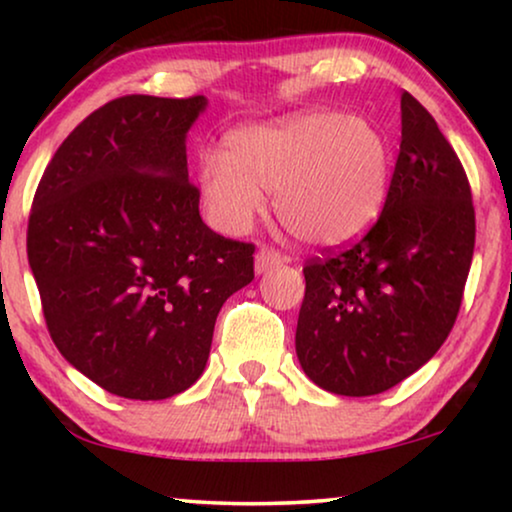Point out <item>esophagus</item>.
Here are the masks:
<instances>
[{
	"label": "esophagus",
	"instance_id": "1",
	"mask_svg": "<svg viewBox=\"0 0 512 512\" xmlns=\"http://www.w3.org/2000/svg\"><path fill=\"white\" fill-rule=\"evenodd\" d=\"M286 258L275 251L272 247H261L256 251V258H254V268L258 275H263V272H268L272 268H277V265H282Z\"/></svg>",
	"mask_w": 512,
	"mask_h": 512
}]
</instances>
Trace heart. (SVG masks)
<instances>
[{"mask_svg": "<svg viewBox=\"0 0 512 512\" xmlns=\"http://www.w3.org/2000/svg\"><path fill=\"white\" fill-rule=\"evenodd\" d=\"M391 146L373 121L303 111L230 132L223 153L200 160L198 184L214 226L244 233L275 193L282 226L303 244L338 249L380 219Z\"/></svg>", "mask_w": 512, "mask_h": 512, "instance_id": "heart-1", "label": "heart"}]
</instances>
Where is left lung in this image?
I'll return each mask as SVG.
<instances>
[{
    "mask_svg": "<svg viewBox=\"0 0 512 512\" xmlns=\"http://www.w3.org/2000/svg\"><path fill=\"white\" fill-rule=\"evenodd\" d=\"M475 247L466 172L433 116L401 97V151L380 219L354 247L303 268L296 354L317 387L382 394L438 352Z\"/></svg>",
    "mask_w": 512,
    "mask_h": 512,
    "instance_id": "obj_1",
    "label": "left lung"
}]
</instances>
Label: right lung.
I'll list each match as a JSON object with an SVG mask.
<instances>
[{"instance_id":"right-lung-1","label":"right lung","mask_w":512,"mask_h":512,"mask_svg":"<svg viewBox=\"0 0 512 512\" xmlns=\"http://www.w3.org/2000/svg\"><path fill=\"white\" fill-rule=\"evenodd\" d=\"M207 109L128 95L76 125L34 193L27 258L48 333L72 366L135 401L202 375L221 305L254 279V244L216 235L188 181Z\"/></svg>"}]
</instances>
